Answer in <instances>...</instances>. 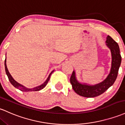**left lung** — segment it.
Returning <instances> with one entry per match:
<instances>
[{"label":"left lung","instance_id":"1","mask_svg":"<svg viewBox=\"0 0 125 125\" xmlns=\"http://www.w3.org/2000/svg\"><path fill=\"white\" fill-rule=\"evenodd\" d=\"M105 43L107 47L110 50L112 54V66L109 74L103 81L93 85L79 83L76 77L75 72L73 71L70 81L74 91L78 95L88 98L97 97L104 93L116 81L122 61L120 49L118 44L109 35L107 37Z\"/></svg>","mask_w":125,"mask_h":125}]
</instances>
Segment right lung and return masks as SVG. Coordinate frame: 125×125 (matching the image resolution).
Listing matches in <instances>:
<instances>
[{
    "label": "right lung",
    "mask_w": 125,
    "mask_h": 125,
    "mask_svg": "<svg viewBox=\"0 0 125 125\" xmlns=\"http://www.w3.org/2000/svg\"><path fill=\"white\" fill-rule=\"evenodd\" d=\"M6 59L5 60V71H6V75H7V76H8V78H9V81H10V83H12V85L13 86V87H15V88H16L19 89V90H21V91H24V92L37 91H40V90H42V89H43L46 86V85H47V83H48V82H49V79H50V76H51L52 73H53V71H52L51 73H50L49 76H48L47 79H46V81H45V82H44V83H42V84H41L40 85H38V86H37V87H34V88H26V87H25L24 86L22 85L21 84H20V83H17V82L15 81L14 79H13V78L12 77V76H11V75H10V74L9 73V71H8V68H7V66H6Z\"/></svg>",
    "instance_id": "obj_1"
}]
</instances>
